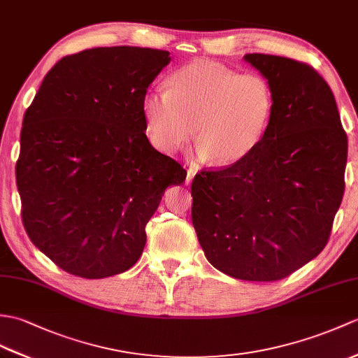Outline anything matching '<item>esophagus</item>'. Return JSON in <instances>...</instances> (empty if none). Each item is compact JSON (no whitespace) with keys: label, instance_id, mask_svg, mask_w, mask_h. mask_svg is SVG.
I'll list each match as a JSON object with an SVG mask.
<instances>
[{"label":"esophagus","instance_id":"obj_1","mask_svg":"<svg viewBox=\"0 0 358 358\" xmlns=\"http://www.w3.org/2000/svg\"><path fill=\"white\" fill-rule=\"evenodd\" d=\"M194 177H195V171H194V169H187V176H186V186H187V185H190V182H192Z\"/></svg>","mask_w":358,"mask_h":358}]
</instances>
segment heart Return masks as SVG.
Segmentation results:
<instances>
[{
	"label": "heart",
	"instance_id": "1",
	"mask_svg": "<svg viewBox=\"0 0 358 358\" xmlns=\"http://www.w3.org/2000/svg\"><path fill=\"white\" fill-rule=\"evenodd\" d=\"M273 113L274 94L267 79L203 59L173 73L169 90H148L141 97L146 136L157 151L173 154L195 129L196 159L222 168L256 151Z\"/></svg>",
	"mask_w": 358,
	"mask_h": 358
}]
</instances>
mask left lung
Returning a JSON list of instances; mask_svg holds the SVG:
<instances>
[{
    "label": "left lung",
    "instance_id": "8db88e82",
    "mask_svg": "<svg viewBox=\"0 0 358 358\" xmlns=\"http://www.w3.org/2000/svg\"><path fill=\"white\" fill-rule=\"evenodd\" d=\"M268 80L271 124L244 162L192 181V222L204 255L231 278H287L327 245L345 192L348 138L334 94L310 65L248 53Z\"/></svg>",
    "mask_w": 358,
    "mask_h": 358
}]
</instances>
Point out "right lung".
Listing matches in <instances>:
<instances>
[{
  "label": "right lung",
  "instance_id": "obj_1",
  "mask_svg": "<svg viewBox=\"0 0 358 358\" xmlns=\"http://www.w3.org/2000/svg\"><path fill=\"white\" fill-rule=\"evenodd\" d=\"M169 52L97 47L55 64L24 114L16 185L31 243L74 276L127 271L186 171L152 148L141 97Z\"/></svg>",
  "mask_w": 358,
  "mask_h": 358
}]
</instances>
